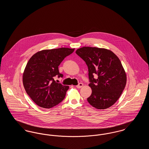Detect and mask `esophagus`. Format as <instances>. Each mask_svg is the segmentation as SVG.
Listing matches in <instances>:
<instances>
[{"label":"esophagus","mask_w":149,"mask_h":149,"mask_svg":"<svg viewBox=\"0 0 149 149\" xmlns=\"http://www.w3.org/2000/svg\"><path fill=\"white\" fill-rule=\"evenodd\" d=\"M83 86V84L81 83H79V84H78V85H77V88H81Z\"/></svg>","instance_id":"34e87169"}]
</instances>
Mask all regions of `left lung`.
I'll return each instance as SVG.
<instances>
[{"instance_id":"obj_1","label":"left lung","mask_w":149,"mask_h":149,"mask_svg":"<svg viewBox=\"0 0 149 149\" xmlns=\"http://www.w3.org/2000/svg\"><path fill=\"white\" fill-rule=\"evenodd\" d=\"M88 68L89 86L92 94L89 103L99 109L113 106L119 99L126 84V74L120 59L106 49L83 47L76 51ZM96 74L97 78L93 75Z\"/></svg>"}]
</instances>
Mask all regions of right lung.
Masks as SVG:
<instances>
[{"mask_svg":"<svg viewBox=\"0 0 149 149\" xmlns=\"http://www.w3.org/2000/svg\"><path fill=\"white\" fill-rule=\"evenodd\" d=\"M74 51L65 47L42 50L29 60L23 74V84L29 97L38 106L50 108L64 99L69 87L57 83L54 78L63 77L58 66Z\"/></svg>","mask_w":149,"mask_h":149,"instance_id":"right-lung-1","label":"right lung"}]
</instances>
